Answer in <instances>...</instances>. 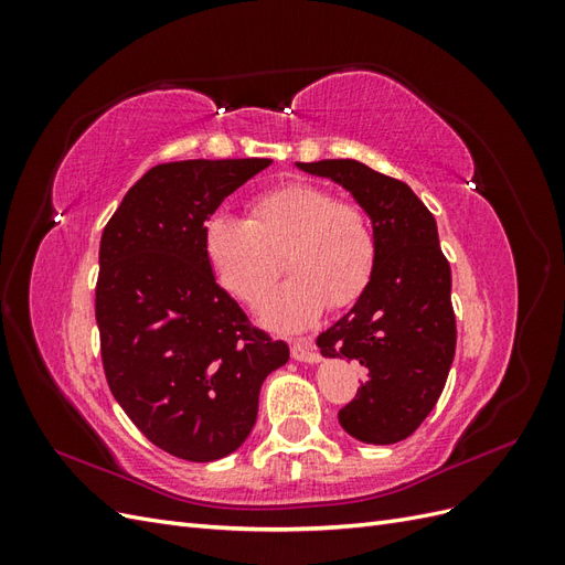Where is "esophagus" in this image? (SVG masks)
<instances>
[{
	"label": "esophagus",
	"instance_id": "esophagus-1",
	"mask_svg": "<svg viewBox=\"0 0 565 565\" xmlns=\"http://www.w3.org/2000/svg\"><path fill=\"white\" fill-rule=\"evenodd\" d=\"M292 358L299 363H318V353H316L311 341H295Z\"/></svg>",
	"mask_w": 565,
	"mask_h": 565
}]
</instances>
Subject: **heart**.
<instances>
[{"label": "heart", "mask_w": 565, "mask_h": 565, "mask_svg": "<svg viewBox=\"0 0 565 565\" xmlns=\"http://www.w3.org/2000/svg\"><path fill=\"white\" fill-rule=\"evenodd\" d=\"M216 280L245 303L262 301L280 276V259L292 273L273 295L262 318L278 330H299L324 306L341 309L367 287L377 243L365 212L313 183H289L256 198L252 216L214 214L202 233Z\"/></svg>", "instance_id": "heart-1"}]
</instances>
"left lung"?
<instances>
[{"instance_id": "1", "label": "left lung", "mask_w": 565, "mask_h": 565, "mask_svg": "<svg viewBox=\"0 0 565 565\" xmlns=\"http://www.w3.org/2000/svg\"><path fill=\"white\" fill-rule=\"evenodd\" d=\"M297 167L347 188L372 221V278L316 344L324 358L344 355L367 372L355 398L339 409L341 429L372 446H391L431 413L455 358L452 278L436 218L407 183L358 160Z\"/></svg>"}]
</instances>
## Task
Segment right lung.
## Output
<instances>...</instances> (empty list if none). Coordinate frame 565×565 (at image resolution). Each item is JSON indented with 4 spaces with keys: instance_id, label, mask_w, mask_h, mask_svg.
<instances>
[{
    "instance_id": "1",
    "label": "right lung",
    "mask_w": 565,
    "mask_h": 565,
    "mask_svg": "<svg viewBox=\"0 0 565 565\" xmlns=\"http://www.w3.org/2000/svg\"><path fill=\"white\" fill-rule=\"evenodd\" d=\"M270 160H183L148 169L104 228L96 322L115 401L160 450L212 461L245 443L259 391L289 361L221 289L202 233Z\"/></svg>"
}]
</instances>
